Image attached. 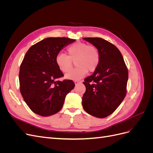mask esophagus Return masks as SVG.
<instances>
[{"instance_id": "1", "label": "esophagus", "mask_w": 153, "mask_h": 153, "mask_svg": "<svg viewBox=\"0 0 153 153\" xmlns=\"http://www.w3.org/2000/svg\"><path fill=\"white\" fill-rule=\"evenodd\" d=\"M74 82H75V84L76 85H78V84H79V83H80L81 82L80 81H78V80H75V81H74Z\"/></svg>"}]
</instances>
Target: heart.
I'll use <instances>...</instances> for the list:
<instances>
[{
    "mask_svg": "<svg viewBox=\"0 0 153 153\" xmlns=\"http://www.w3.org/2000/svg\"><path fill=\"white\" fill-rule=\"evenodd\" d=\"M68 54L59 53L55 57V63L63 73L71 70L75 61L76 68L66 74L69 80H78L84 77L89 71L92 73L98 69L100 62V52L94 45L78 41L68 47Z\"/></svg>",
    "mask_w": 153,
    "mask_h": 153,
    "instance_id": "obj_1",
    "label": "heart"
}]
</instances>
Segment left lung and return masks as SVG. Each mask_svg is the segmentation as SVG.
I'll return each instance as SVG.
<instances>
[{
	"label": "left lung",
	"mask_w": 153,
	"mask_h": 153,
	"mask_svg": "<svg viewBox=\"0 0 153 153\" xmlns=\"http://www.w3.org/2000/svg\"><path fill=\"white\" fill-rule=\"evenodd\" d=\"M98 48V69L83 82L86 91L82 97L83 108L98 118L112 114L126 94L128 71L123 57L115 45L101 38H84Z\"/></svg>",
	"instance_id": "left-lung-1"
}]
</instances>
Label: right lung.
Returning <instances> with one entry per match:
<instances>
[{"instance_id":"right-lung-1","label":"right lung","mask_w":153,"mask_h":153,"mask_svg":"<svg viewBox=\"0 0 153 153\" xmlns=\"http://www.w3.org/2000/svg\"><path fill=\"white\" fill-rule=\"evenodd\" d=\"M67 38H48L32 45L20 68V91L35 114L47 117L62 108L66 96L75 87L71 80H57L64 76L55 57L65 46L75 42Z\"/></svg>"}]
</instances>
